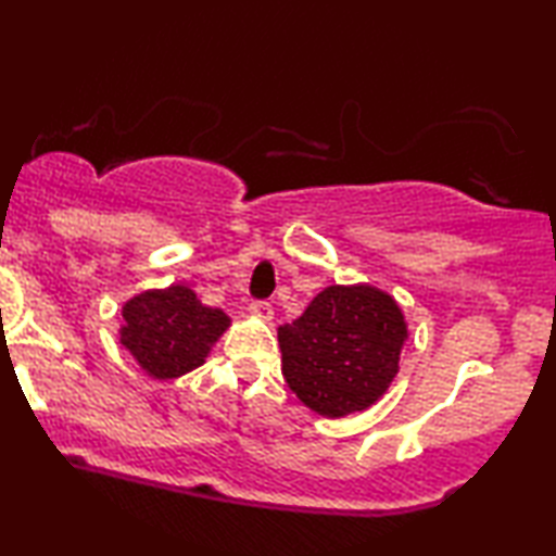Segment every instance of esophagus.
<instances>
[{"mask_svg": "<svg viewBox=\"0 0 556 556\" xmlns=\"http://www.w3.org/2000/svg\"><path fill=\"white\" fill-rule=\"evenodd\" d=\"M250 314L257 316V319H262V321H269L271 314H275V309H271L269 302H252L250 304Z\"/></svg>", "mask_w": 556, "mask_h": 556, "instance_id": "1", "label": "esophagus"}]
</instances>
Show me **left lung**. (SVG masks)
I'll list each match as a JSON object with an SVG mask.
<instances>
[{
	"label": "left lung",
	"instance_id": "8db88e82",
	"mask_svg": "<svg viewBox=\"0 0 556 556\" xmlns=\"http://www.w3.org/2000/svg\"><path fill=\"white\" fill-rule=\"evenodd\" d=\"M281 374L306 408L326 418L361 413L399 374L408 324L395 299L371 285H333L296 321L277 329Z\"/></svg>",
	"mask_w": 556,
	"mask_h": 556
}]
</instances>
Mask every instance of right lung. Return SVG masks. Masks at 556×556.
<instances>
[{"label": "right lung", "mask_w": 556, "mask_h": 556, "mask_svg": "<svg viewBox=\"0 0 556 556\" xmlns=\"http://www.w3.org/2000/svg\"><path fill=\"white\" fill-rule=\"evenodd\" d=\"M121 314V346L157 381L195 371L230 326V316L202 304L185 285L140 292Z\"/></svg>", "instance_id": "1"}]
</instances>
